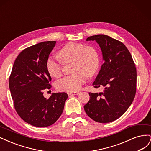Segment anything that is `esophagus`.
I'll return each mask as SVG.
<instances>
[{"label": "esophagus", "instance_id": "1", "mask_svg": "<svg viewBox=\"0 0 151 151\" xmlns=\"http://www.w3.org/2000/svg\"><path fill=\"white\" fill-rule=\"evenodd\" d=\"M80 92L79 91H77V92H70L68 93V95H77Z\"/></svg>", "mask_w": 151, "mask_h": 151}]
</instances>
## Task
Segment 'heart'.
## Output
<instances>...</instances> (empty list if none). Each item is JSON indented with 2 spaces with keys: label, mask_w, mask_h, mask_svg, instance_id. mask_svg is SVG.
Listing matches in <instances>:
<instances>
[{
  "label": "heart",
  "mask_w": 151,
  "mask_h": 151,
  "mask_svg": "<svg viewBox=\"0 0 151 151\" xmlns=\"http://www.w3.org/2000/svg\"><path fill=\"white\" fill-rule=\"evenodd\" d=\"M58 57L63 63L73 62L72 72L58 80L56 88L59 91L75 92L79 90L88 77L96 74L99 67V57L97 50L91 46L77 43H68L58 52ZM50 75L59 77L62 75V67L60 63L52 57H49L46 63Z\"/></svg>",
  "instance_id": "obj_1"
}]
</instances>
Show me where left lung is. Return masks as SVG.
Instances as JSON below:
<instances>
[{
	"label": "left lung",
	"mask_w": 151,
	"mask_h": 151,
	"mask_svg": "<svg viewBox=\"0 0 151 151\" xmlns=\"http://www.w3.org/2000/svg\"><path fill=\"white\" fill-rule=\"evenodd\" d=\"M86 41H95L101 48L103 64L93 86L102 92L89 93L84 106L91 119L109 123L120 118L131 105L136 93L137 71L125 45L110 36L96 35Z\"/></svg>",
	"instance_id": "1"
}]
</instances>
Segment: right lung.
<instances>
[{
  "label": "right lung",
  "instance_id": "add662e5",
  "mask_svg": "<svg viewBox=\"0 0 151 151\" xmlns=\"http://www.w3.org/2000/svg\"><path fill=\"white\" fill-rule=\"evenodd\" d=\"M55 43L41 42L22 50L14 63L9 77V89L17 113L35 127L53 124L62 115L68 98L66 93H52L48 99L43 96V91L52 87L46 63Z\"/></svg>",
  "mask_w": 151,
  "mask_h": 151
}]
</instances>
